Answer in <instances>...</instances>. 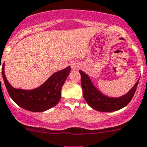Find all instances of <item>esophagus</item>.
<instances>
[{
    "label": "esophagus",
    "instance_id": "34e87169",
    "mask_svg": "<svg viewBox=\"0 0 147 147\" xmlns=\"http://www.w3.org/2000/svg\"><path fill=\"white\" fill-rule=\"evenodd\" d=\"M71 67L72 69H78L79 68V63L78 62H71Z\"/></svg>",
    "mask_w": 147,
    "mask_h": 147
}]
</instances>
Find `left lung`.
Here are the masks:
<instances>
[{
  "instance_id": "left-lung-1",
  "label": "left lung",
  "mask_w": 147,
  "mask_h": 147,
  "mask_svg": "<svg viewBox=\"0 0 147 147\" xmlns=\"http://www.w3.org/2000/svg\"><path fill=\"white\" fill-rule=\"evenodd\" d=\"M79 72L81 74V87L83 89V95L85 101L91 108L102 112L115 111L125 107L134 96L139 82L138 80L134 87L124 96L118 98H113L106 96L102 94L100 91L96 88L87 74L81 70H79Z\"/></svg>"
}]
</instances>
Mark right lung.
Instances as JSON below:
<instances>
[{
  "label": "right lung",
  "mask_w": 147,
  "mask_h": 147,
  "mask_svg": "<svg viewBox=\"0 0 147 147\" xmlns=\"http://www.w3.org/2000/svg\"><path fill=\"white\" fill-rule=\"evenodd\" d=\"M70 71L71 67L68 66L53 74L40 87L27 90L12 87L5 76L4 63L2 66V76L9 96L21 108L34 112L45 111L58 103L61 89Z\"/></svg>",
  "instance_id": "1"
}]
</instances>
